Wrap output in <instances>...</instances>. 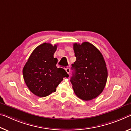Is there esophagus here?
<instances>
[{
    "mask_svg": "<svg viewBox=\"0 0 131 131\" xmlns=\"http://www.w3.org/2000/svg\"><path fill=\"white\" fill-rule=\"evenodd\" d=\"M65 70H66V72H67L68 74H69V73H70V68H69L68 67L66 68H65Z\"/></svg>",
    "mask_w": 131,
    "mask_h": 131,
    "instance_id": "34e87169",
    "label": "esophagus"
}]
</instances>
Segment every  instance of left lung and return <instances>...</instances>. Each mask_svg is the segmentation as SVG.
Masks as SVG:
<instances>
[{"label": "left lung", "mask_w": 131, "mask_h": 131, "mask_svg": "<svg viewBox=\"0 0 131 131\" xmlns=\"http://www.w3.org/2000/svg\"><path fill=\"white\" fill-rule=\"evenodd\" d=\"M73 50L76 60L72 64V88L79 98L91 100L105 88L108 77L106 63L100 51L91 43H74Z\"/></svg>", "instance_id": "8db88e82"}]
</instances>
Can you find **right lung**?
<instances>
[{
    "instance_id": "right-lung-1",
    "label": "right lung",
    "mask_w": 131,
    "mask_h": 131,
    "mask_svg": "<svg viewBox=\"0 0 131 131\" xmlns=\"http://www.w3.org/2000/svg\"><path fill=\"white\" fill-rule=\"evenodd\" d=\"M57 45L43 43L29 57L23 70L25 83L37 96L43 97L55 92L63 78L69 74L64 69L57 67L58 59L53 58Z\"/></svg>"
}]
</instances>
